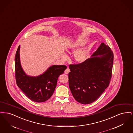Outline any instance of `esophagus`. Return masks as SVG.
Instances as JSON below:
<instances>
[{"label":"esophagus","mask_w":133,"mask_h":133,"mask_svg":"<svg viewBox=\"0 0 133 133\" xmlns=\"http://www.w3.org/2000/svg\"><path fill=\"white\" fill-rule=\"evenodd\" d=\"M69 72L70 69L69 68H67L65 70V71H64V73H65V74H68Z\"/></svg>","instance_id":"1"}]
</instances>
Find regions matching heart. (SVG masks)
<instances>
[{
    "mask_svg": "<svg viewBox=\"0 0 133 133\" xmlns=\"http://www.w3.org/2000/svg\"><path fill=\"white\" fill-rule=\"evenodd\" d=\"M87 41L85 39H79L70 43L68 48V50L74 51L82 47L86 44ZM89 51L87 48H82L76 51L74 54V59L76 62L82 64L84 63L88 58ZM62 59L65 60L67 59V55L63 52Z\"/></svg>",
    "mask_w": 133,
    "mask_h": 133,
    "instance_id": "heart-1",
    "label": "heart"
}]
</instances>
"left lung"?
<instances>
[{
    "label": "left lung",
    "instance_id": "left-lung-1",
    "mask_svg": "<svg viewBox=\"0 0 133 133\" xmlns=\"http://www.w3.org/2000/svg\"><path fill=\"white\" fill-rule=\"evenodd\" d=\"M113 59L109 46L101 43L84 63L70 65L69 86L77 101L91 104L102 95L110 83Z\"/></svg>",
    "mask_w": 133,
    "mask_h": 133
}]
</instances>
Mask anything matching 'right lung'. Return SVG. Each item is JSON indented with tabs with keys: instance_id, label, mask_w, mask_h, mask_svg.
<instances>
[{
	"instance_id": "1",
	"label": "right lung",
	"mask_w": 133,
	"mask_h": 133,
	"mask_svg": "<svg viewBox=\"0 0 133 133\" xmlns=\"http://www.w3.org/2000/svg\"><path fill=\"white\" fill-rule=\"evenodd\" d=\"M19 45L15 58V78L17 85L32 101L43 102L53 95L57 85L58 77L67 68L65 65H54L39 76H29L23 69L20 59Z\"/></svg>"
}]
</instances>
